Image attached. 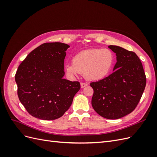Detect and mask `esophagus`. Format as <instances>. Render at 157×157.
Instances as JSON below:
<instances>
[{
  "instance_id": "obj_1",
  "label": "esophagus",
  "mask_w": 157,
  "mask_h": 157,
  "mask_svg": "<svg viewBox=\"0 0 157 157\" xmlns=\"http://www.w3.org/2000/svg\"><path fill=\"white\" fill-rule=\"evenodd\" d=\"M86 86H88V84H86V83H85V82L80 83V86H81V88H84V87H86Z\"/></svg>"
}]
</instances>
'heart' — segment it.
I'll return each instance as SVG.
<instances>
[{"label":"heart","instance_id":"heart-1","mask_svg":"<svg viewBox=\"0 0 157 157\" xmlns=\"http://www.w3.org/2000/svg\"><path fill=\"white\" fill-rule=\"evenodd\" d=\"M115 62V55L109 48H92L80 52L73 56L72 63L65 66L70 77L83 74L88 80H99L109 75Z\"/></svg>","mask_w":157,"mask_h":157}]
</instances>
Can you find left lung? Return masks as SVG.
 <instances>
[{"mask_svg":"<svg viewBox=\"0 0 157 157\" xmlns=\"http://www.w3.org/2000/svg\"><path fill=\"white\" fill-rule=\"evenodd\" d=\"M117 56L114 72L90 83L94 90L92 105L98 115L118 119L132 113L139 103L146 86V76L138 56L117 46H109Z\"/></svg>","mask_w":157,"mask_h":157,"instance_id":"obj_1","label":"left lung"}]
</instances>
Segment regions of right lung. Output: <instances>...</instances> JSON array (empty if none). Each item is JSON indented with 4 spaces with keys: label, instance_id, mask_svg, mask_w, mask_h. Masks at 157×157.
I'll list each match as a JSON object with an SVG mask.
<instances>
[{
    "label": "right lung",
    "instance_id": "obj_1",
    "mask_svg": "<svg viewBox=\"0 0 157 157\" xmlns=\"http://www.w3.org/2000/svg\"><path fill=\"white\" fill-rule=\"evenodd\" d=\"M69 46L46 42L28 54L15 75L19 99L31 115L42 120L62 117L80 88L63 78L65 51Z\"/></svg>",
    "mask_w": 157,
    "mask_h": 157
}]
</instances>
